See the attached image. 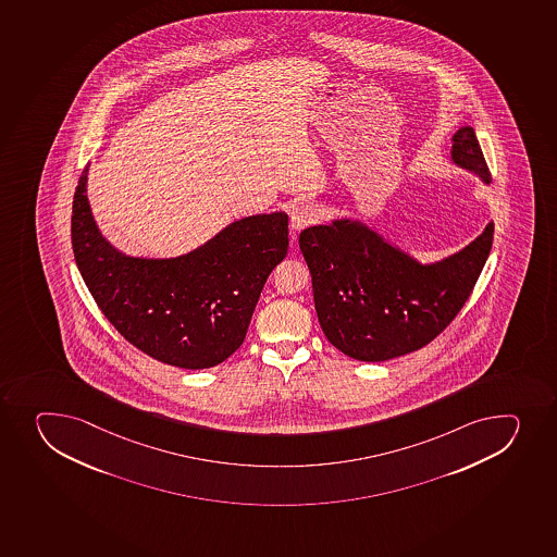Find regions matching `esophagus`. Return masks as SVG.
Segmentation results:
<instances>
[{"label": "esophagus", "mask_w": 557, "mask_h": 557, "mask_svg": "<svg viewBox=\"0 0 557 557\" xmlns=\"http://www.w3.org/2000/svg\"><path fill=\"white\" fill-rule=\"evenodd\" d=\"M318 218H320V214H318L314 205L299 203L290 212V226L294 231H301L305 226L312 225Z\"/></svg>", "instance_id": "esophagus-1"}]
</instances>
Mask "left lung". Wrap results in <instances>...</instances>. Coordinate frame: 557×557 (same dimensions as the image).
Instances as JSON below:
<instances>
[{
	"instance_id": "1",
	"label": "left lung",
	"mask_w": 557,
	"mask_h": 557,
	"mask_svg": "<svg viewBox=\"0 0 557 557\" xmlns=\"http://www.w3.org/2000/svg\"><path fill=\"white\" fill-rule=\"evenodd\" d=\"M450 158L491 185L474 128L451 136ZM494 223L459 252L421 263L367 223L337 218L299 234L315 312L326 339L348 358L386 361L432 342L456 318L485 267Z\"/></svg>"
}]
</instances>
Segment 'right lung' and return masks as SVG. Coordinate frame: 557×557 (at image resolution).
<instances>
[{
  "instance_id": "obj_1",
  "label": "right lung",
  "mask_w": 557,
  "mask_h": 557,
  "mask_svg": "<svg viewBox=\"0 0 557 557\" xmlns=\"http://www.w3.org/2000/svg\"><path fill=\"white\" fill-rule=\"evenodd\" d=\"M88 165L72 201V250L107 320L150 358L210 369L247 336L259 294L288 250L285 212L247 215L176 258H139L112 247L87 198Z\"/></svg>"
}]
</instances>
